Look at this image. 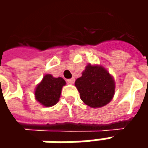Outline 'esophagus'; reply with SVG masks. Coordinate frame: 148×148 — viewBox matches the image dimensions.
Listing matches in <instances>:
<instances>
[{
    "label": "esophagus",
    "instance_id": "obj_1",
    "mask_svg": "<svg viewBox=\"0 0 148 148\" xmlns=\"http://www.w3.org/2000/svg\"><path fill=\"white\" fill-rule=\"evenodd\" d=\"M75 82V78H71V79H68L67 80V83L70 84V85H72L73 83Z\"/></svg>",
    "mask_w": 148,
    "mask_h": 148
}]
</instances>
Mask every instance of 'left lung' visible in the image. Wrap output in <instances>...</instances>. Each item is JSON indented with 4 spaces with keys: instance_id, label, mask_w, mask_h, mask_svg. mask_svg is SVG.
<instances>
[{
    "instance_id": "left-lung-1",
    "label": "left lung",
    "mask_w": 148,
    "mask_h": 148,
    "mask_svg": "<svg viewBox=\"0 0 148 148\" xmlns=\"http://www.w3.org/2000/svg\"><path fill=\"white\" fill-rule=\"evenodd\" d=\"M75 86L84 104L90 108L108 105L115 93V82L104 66L87 64Z\"/></svg>"
}]
</instances>
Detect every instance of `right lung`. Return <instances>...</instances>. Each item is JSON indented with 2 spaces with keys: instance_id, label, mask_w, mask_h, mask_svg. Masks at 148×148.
Wrapping results in <instances>:
<instances>
[{
  "instance_id": "add662e5",
  "label": "right lung",
  "mask_w": 148,
  "mask_h": 148,
  "mask_svg": "<svg viewBox=\"0 0 148 148\" xmlns=\"http://www.w3.org/2000/svg\"><path fill=\"white\" fill-rule=\"evenodd\" d=\"M66 85L62 77L45 74L34 90V98L44 107H52L59 101L62 89Z\"/></svg>"
}]
</instances>
